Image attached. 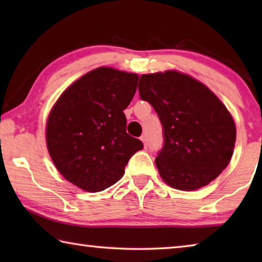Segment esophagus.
I'll return each instance as SVG.
<instances>
[{"mask_svg": "<svg viewBox=\"0 0 262 262\" xmlns=\"http://www.w3.org/2000/svg\"><path fill=\"white\" fill-rule=\"evenodd\" d=\"M141 141L143 142L144 147H147V143H148V139H147V135H142L141 136Z\"/></svg>", "mask_w": 262, "mask_h": 262, "instance_id": "obj_1", "label": "esophagus"}]
</instances>
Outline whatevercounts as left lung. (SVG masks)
I'll list each match as a JSON object with an SVG mask.
<instances>
[{"instance_id": "8db88e82", "label": "left lung", "mask_w": 262, "mask_h": 262, "mask_svg": "<svg viewBox=\"0 0 262 262\" xmlns=\"http://www.w3.org/2000/svg\"><path fill=\"white\" fill-rule=\"evenodd\" d=\"M139 92L163 127L164 143L155 161L163 180L194 190L216 179L236 143V126L222 101L202 83L173 70L142 75Z\"/></svg>"}]
</instances>
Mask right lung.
Here are the masks:
<instances>
[{"label": "right lung", "instance_id": "right-lung-1", "mask_svg": "<svg viewBox=\"0 0 262 262\" xmlns=\"http://www.w3.org/2000/svg\"><path fill=\"white\" fill-rule=\"evenodd\" d=\"M139 76L97 68L72 84L51 111L48 152L60 173L86 192L114 185L143 143L127 134L123 110L135 95Z\"/></svg>", "mask_w": 262, "mask_h": 262}]
</instances>
